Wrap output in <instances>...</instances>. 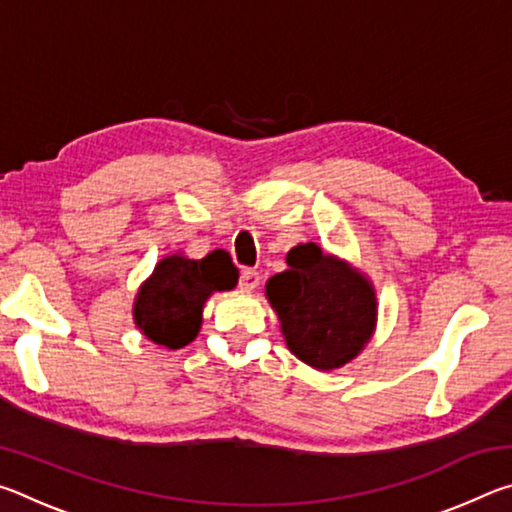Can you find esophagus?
<instances>
[{"mask_svg": "<svg viewBox=\"0 0 512 512\" xmlns=\"http://www.w3.org/2000/svg\"><path fill=\"white\" fill-rule=\"evenodd\" d=\"M259 280H262V277H259L257 271H253V268H244L239 275V287L244 291H253L259 287Z\"/></svg>", "mask_w": 512, "mask_h": 512, "instance_id": "esophagus-1", "label": "esophagus"}]
</instances>
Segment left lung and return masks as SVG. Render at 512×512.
I'll use <instances>...</instances> for the list:
<instances>
[{"label": "left lung", "instance_id": "left-lung-1", "mask_svg": "<svg viewBox=\"0 0 512 512\" xmlns=\"http://www.w3.org/2000/svg\"><path fill=\"white\" fill-rule=\"evenodd\" d=\"M289 271L273 275L266 296L277 311L289 350L318 370L357 357L375 327L377 300L361 273L316 244L293 248Z\"/></svg>", "mask_w": 512, "mask_h": 512}]
</instances>
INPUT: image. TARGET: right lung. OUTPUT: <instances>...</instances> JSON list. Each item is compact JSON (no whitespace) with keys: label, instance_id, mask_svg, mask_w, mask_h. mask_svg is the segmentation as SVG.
Listing matches in <instances>:
<instances>
[{"label":"right lung","instance_id":"right-lung-1","mask_svg":"<svg viewBox=\"0 0 512 512\" xmlns=\"http://www.w3.org/2000/svg\"><path fill=\"white\" fill-rule=\"evenodd\" d=\"M239 271L221 250L203 259L171 255L137 293L135 323L153 343L178 350L196 339L201 311L214 291L232 289Z\"/></svg>","mask_w":512,"mask_h":512}]
</instances>
